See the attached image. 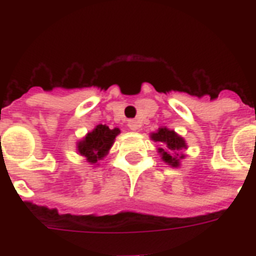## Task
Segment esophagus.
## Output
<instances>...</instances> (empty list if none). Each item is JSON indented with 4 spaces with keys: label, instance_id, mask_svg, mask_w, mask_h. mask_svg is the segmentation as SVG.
Masks as SVG:
<instances>
[{
    "label": "esophagus",
    "instance_id": "obj_1",
    "mask_svg": "<svg viewBox=\"0 0 256 256\" xmlns=\"http://www.w3.org/2000/svg\"><path fill=\"white\" fill-rule=\"evenodd\" d=\"M128 126L130 130L135 132V130H138V128H140V122L136 121V120H130V121L128 122Z\"/></svg>",
    "mask_w": 256,
    "mask_h": 256
}]
</instances>
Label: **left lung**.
<instances>
[{
  "mask_svg": "<svg viewBox=\"0 0 256 256\" xmlns=\"http://www.w3.org/2000/svg\"><path fill=\"white\" fill-rule=\"evenodd\" d=\"M151 139L155 142L163 143L164 148H159V152L162 154V159L166 163H168L172 167H178L180 160L184 159V155L180 154V151L186 148V140L176 134L174 130H170L167 128H160L156 132L151 134Z\"/></svg>",
  "mask_w": 256,
  "mask_h": 256,
  "instance_id": "obj_1",
  "label": "left lung"
}]
</instances>
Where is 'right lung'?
Instances as JSON below:
<instances>
[{
	"instance_id": "obj_1",
	"label": "right lung",
	"mask_w": 256,
	"mask_h": 256,
	"mask_svg": "<svg viewBox=\"0 0 256 256\" xmlns=\"http://www.w3.org/2000/svg\"><path fill=\"white\" fill-rule=\"evenodd\" d=\"M120 128H109L106 124H97L94 130L85 135V138L78 143V151L86 158L90 164L97 163L106 156L114 139L120 134Z\"/></svg>"
}]
</instances>
